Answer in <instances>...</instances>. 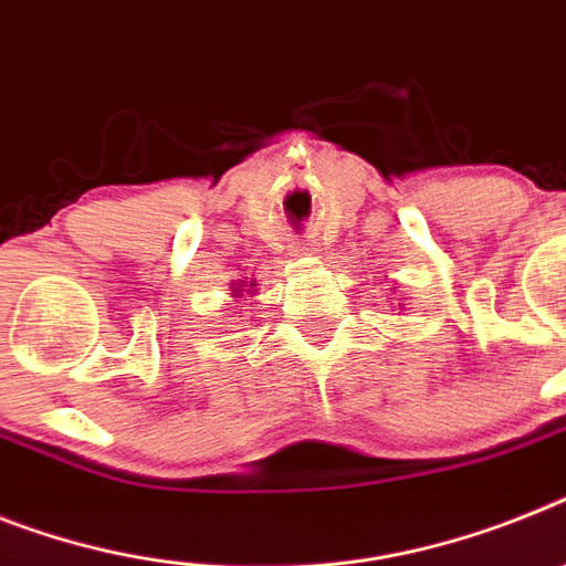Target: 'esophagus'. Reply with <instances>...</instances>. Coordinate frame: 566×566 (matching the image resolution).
Segmentation results:
<instances>
[{
    "label": "esophagus",
    "mask_w": 566,
    "mask_h": 566,
    "mask_svg": "<svg viewBox=\"0 0 566 566\" xmlns=\"http://www.w3.org/2000/svg\"><path fill=\"white\" fill-rule=\"evenodd\" d=\"M293 255H298V259L316 255V244H293Z\"/></svg>",
    "instance_id": "obj_1"
}]
</instances>
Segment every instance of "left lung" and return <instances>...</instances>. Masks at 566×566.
I'll use <instances>...</instances> for the list:
<instances>
[{
  "instance_id": "left-lung-1",
  "label": "left lung",
  "mask_w": 566,
  "mask_h": 566,
  "mask_svg": "<svg viewBox=\"0 0 566 566\" xmlns=\"http://www.w3.org/2000/svg\"><path fill=\"white\" fill-rule=\"evenodd\" d=\"M400 311H406V305H400Z\"/></svg>"
}]
</instances>
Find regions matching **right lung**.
Wrapping results in <instances>:
<instances>
[{
	"mask_svg": "<svg viewBox=\"0 0 566 566\" xmlns=\"http://www.w3.org/2000/svg\"><path fill=\"white\" fill-rule=\"evenodd\" d=\"M232 296H235V298L255 296V282H244V279H239V282H232Z\"/></svg>",
	"mask_w": 566,
	"mask_h": 566,
	"instance_id": "right-lung-1",
	"label": "right lung"
}]
</instances>
